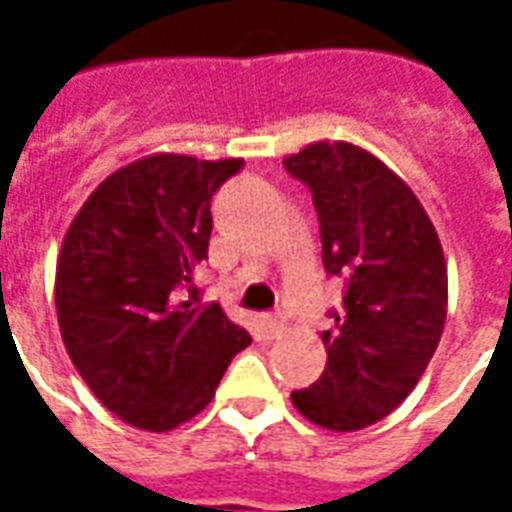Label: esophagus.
Returning a JSON list of instances; mask_svg holds the SVG:
<instances>
[{
    "label": "esophagus",
    "instance_id": "obj_1",
    "mask_svg": "<svg viewBox=\"0 0 512 512\" xmlns=\"http://www.w3.org/2000/svg\"><path fill=\"white\" fill-rule=\"evenodd\" d=\"M282 326H285V323H282V315H263V318H260V329H263L266 337H277V334L282 332Z\"/></svg>",
    "mask_w": 512,
    "mask_h": 512
}]
</instances>
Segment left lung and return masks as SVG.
Returning <instances> with one entry per match:
<instances>
[{
  "label": "left lung",
  "instance_id": "obj_1",
  "mask_svg": "<svg viewBox=\"0 0 512 512\" xmlns=\"http://www.w3.org/2000/svg\"><path fill=\"white\" fill-rule=\"evenodd\" d=\"M312 194L323 268L343 304L323 332L326 370L293 406L329 430L395 411L436 354L447 318V266L428 213L395 172L348 142H315L282 161Z\"/></svg>",
  "mask_w": 512,
  "mask_h": 512
}]
</instances>
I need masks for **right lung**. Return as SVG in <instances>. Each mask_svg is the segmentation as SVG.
Here are the masks:
<instances>
[{
    "mask_svg": "<svg viewBox=\"0 0 512 512\" xmlns=\"http://www.w3.org/2000/svg\"><path fill=\"white\" fill-rule=\"evenodd\" d=\"M241 169V158L134 161L90 194L62 241L54 301L68 356L134 428L158 433L200 414L252 343L191 285L208 260L213 194Z\"/></svg>",
    "mask_w": 512,
    "mask_h": 512,
    "instance_id": "add662e5",
    "label": "right lung"
}]
</instances>
